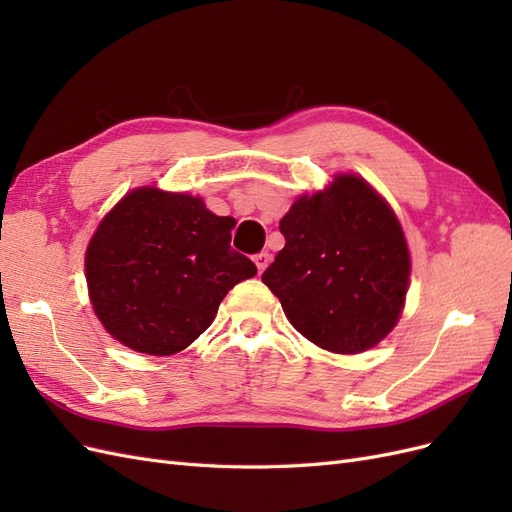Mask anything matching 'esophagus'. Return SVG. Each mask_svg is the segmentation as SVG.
I'll list each match as a JSON object with an SVG mask.
<instances>
[{
  "instance_id": "obj_1",
  "label": "esophagus",
  "mask_w": 512,
  "mask_h": 512,
  "mask_svg": "<svg viewBox=\"0 0 512 512\" xmlns=\"http://www.w3.org/2000/svg\"><path fill=\"white\" fill-rule=\"evenodd\" d=\"M254 262H256V267H258V273H262V271H265V269L269 267L271 254H269V252H260V254L254 256Z\"/></svg>"
}]
</instances>
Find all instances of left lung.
<instances>
[{
	"label": "left lung",
	"instance_id": "8db88e82",
	"mask_svg": "<svg viewBox=\"0 0 512 512\" xmlns=\"http://www.w3.org/2000/svg\"><path fill=\"white\" fill-rule=\"evenodd\" d=\"M284 250L262 273L309 342L359 354L393 331L410 282L408 243L389 203L356 175L299 196L280 222Z\"/></svg>",
	"mask_w": 512,
	"mask_h": 512
}]
</instances>
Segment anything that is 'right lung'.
Instances as JSON below:
<instances>
[{
    "label": "right lung",
    "mask_w": 512,
    "mask_h": 512,
    "mask_svg": "<svg viewBox=\"0 0 512 512\" xmlns=\"http://www.w3.org/2000/svg\"><path fill=\"white\" fill-rule=\"evenodd\" d=\"M232 218L203 198L138 188L106 213L85 254L94 312L117 342L168 356L209 329L228 290L256 275L230 247Z\"/></svg>",
    "instance_id": "obj_1"
}]
</instances>
